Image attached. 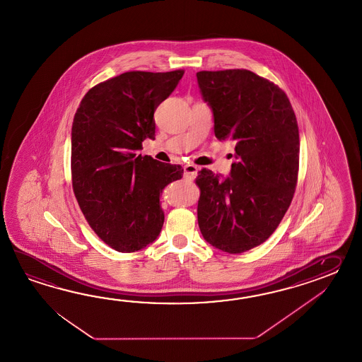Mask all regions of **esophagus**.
<instances>
[{
    "instance_id": "34e87169",
    "label": "esophagus",
    "mask_w": 362,
    "mask_h": 362,
    "mask_svg": "<svg viewBox=\"0 0 362 362\" xmlns=\"http://www.w3.org/2000/svg\"><path fill=\"white\" fill-rule=\"evenodd\" d=\"M198 173V167L194 164H186L184 167V176L189 180H194Z\"/></svg>"
}]
</instances>
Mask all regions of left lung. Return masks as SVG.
Masks as SVG:
<instances>
[{"mask_svg": "<svg viewBox=\"0 0 362 362\" xmlns=\"http://www.w3.org/2000/svg\"><path fill=\"white\" fill-rule=\"evenodd\" d=\"M214 111L215 134L235 141L225 180L198 172V223L203 238L228 254L260 246L291 204L299 173V128L286 93L248 69L197 72Z\"/></svg>", "mask_w": 362, "mask_h": 362, "instance_id": "8db88e82", "label": "left lung"}]
</instances>
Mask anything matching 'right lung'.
Listing matches in <instances>:
<instances>
[{
	"label": "right lung",
	"mask_w": 362,
	"mask_h": 362,
	"mask_svg": "<svg viewBox=\"0 0 362 362\" xmlns=\"http://www.w3.org/2000/svg\"><path fill=\"white\" fill-rule=\"evenodd\" d=\"M184 69L129 71L93 86L72 123L71 176L77 203L93 231L119 252L153 243L162 230L160 194L182 177L181 165L137 155L154 139V112Z\"/></svg>",
	"instance_id": "obj_1"
}]
</instances>
